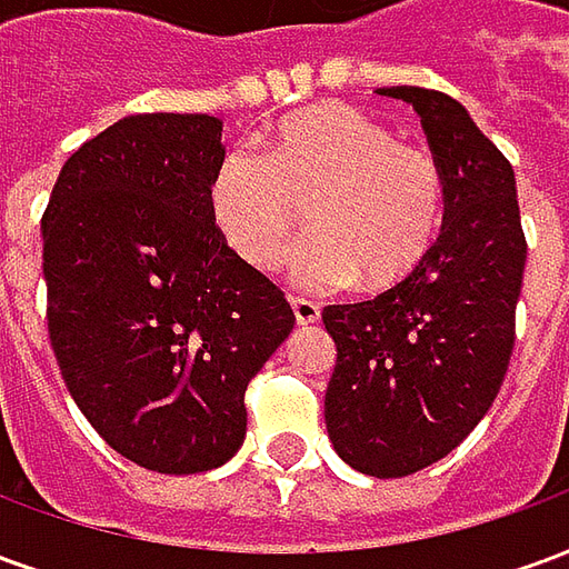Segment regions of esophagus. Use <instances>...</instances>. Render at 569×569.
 I'll return each instance as SVG.
<instances>
[{
    "label": "esophagus",
    "instance_id": "1",
    "mask_svg": "<svg viewBox=\"0 0 569 569\" xmlns=\"http://www.w3.org/2000/svg\"><path fill=\"white\" fill-rule=\"evenodd\" d=\"M292 310H296V322L301 329L320 320V305H313L308 298H292Z\"/></svg>",
    "mask_w": 569,
    "mask_h": 569
}]
</instances>
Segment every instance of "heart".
<instances>
[{
	"label": "heart",
	"mask_w": 569,
	"mask_h": 569,
	"mask_svg": "<svg viewBox=\"0 0 569 569\" xmlns=\"http://www.w3.org/2000/svg\"><path fill=\"white\" fill-rule=\"evenodd\" d=\"M292 273L308 289H369L418 271L445 222V176L427 149L393 133L357 106L320 103L277 121L261 158L228 151L210 182L212 222L240 259L273 271L296 240Z\"/></svg>",
	"instance_id": "1"
}]
</instances>
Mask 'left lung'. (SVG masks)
<instances>
[{
	"label": "left lung",
	"instance_id": "obj_1",
	"mask_svg": "<svg viewBox=\"0 0 569 569\" xmlns=\"http://www.w3.org/2000/svg\"><path fill=\"white\" fill-rule=\"evenodd\" d=\"M378 93L420 116L445 176V224L402 283L322 310L338 347L326 429L345 463L402 478L451 453L500 393L527 243L512 163L463 106L408 84Z\"/></svg>",
	"mask_w": 569,
	"mask_h": 569
}]
</instances>
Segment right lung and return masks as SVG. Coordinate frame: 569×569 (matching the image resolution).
<instances>
[{"mask_svg": "<svg viewBox=\"0 0 569 569\" xmlns=\"http://www.w3.org/2000/svg\"><path fill=\"white\" fill-rule=\"evenodd\" d=\"M212 116H130L81 146L42 216L48 335L69 396L137 466L191 476L247 436V383L283 345V292L224 243Z\"/></svg>", "mask_w": 569, "mask_h": 569, "instance_id": "right-lung-1", "label": "right lung"}]
</instances>
